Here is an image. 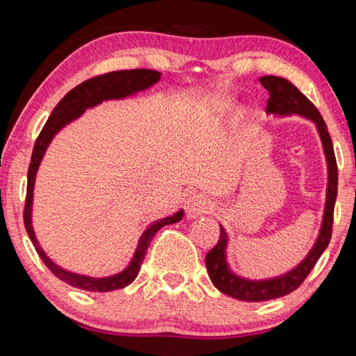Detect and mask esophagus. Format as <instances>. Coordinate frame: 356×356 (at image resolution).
Instances as JSON below:
<instances>
[{"instance_id": "34e87169", "label": "esophagus", "mask_w": 356, "mask_h": 356, "mask_svg": "<svg viewBox=\"0 0 356 356\" xmlns=\"http://www.w3.org/2000/svg\"><path fill=\"white\" fill-rule=\"evenodd\" d=\"M213 209V202L201 193H191L185 200V212L188 218H197L204 213H209Z\"/></svg>"}]
</instances>
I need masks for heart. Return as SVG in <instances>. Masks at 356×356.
<instances>
[{
    "label": "heart",
    "mask_w": 356,
    "mask_h": 356,
    "mask_svg": "<svg viewBox=\"0 0 356 356\" xmlns=\"http://www.w3.org/2000/svg\"><path fill=\"white\" fill-rule=\"evenodd\" d=\"M227 99L221 97V95H213V97H209L204 100V104L201 106V111L204 114H215L222 111V108H226L227 105Z\"/></svg>",
    "instance_id": "1"
}]
</instances>
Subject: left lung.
Here are the masks:
<instances>
[{
    "mask_svg": "<svg viewBox=\"0 0 356 356\" xmlns=\"http://www.w3.org/2000/svg\"><path fill=\"white\" fill-rule=\"evenodd\" d=\"M262 86L267 89L270 99L267 102V113L278 114V116H286V114H300L311 119L316 122L318 135L323 144V152L327 156L328 165V186H327V202H325V212L321 232L316 240V245L312 246L309 254L305 257V261L298 264L297 267L286 275L276 276L272 280L262 281H251L240 278L229 268L226 261V246H227V236L225 229H221L220 240L206 256V267L210 280L213 286L220 292L229 295V297L243 300V301H265L284 297V295L293 292L295 289L301 286V282L306 280V276L311 273L314 268L318 257L327 248L331 240V231H333V213H334V202L337 196V165L333 143L328 134L327 124L321 116L314 104L301 94L291 81L281 76H262L259 78Z\"/></svg>",
    "mask_w": 356,
    "mask_h": 356,
    "instance_id": "8db88e82",
    "label": "left lung"
}]
</instances>
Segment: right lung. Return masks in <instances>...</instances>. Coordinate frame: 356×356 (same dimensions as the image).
Instances as JSON below:
<instances>
[{
    "instance_id": "right-lung-1",
    "label": "right lung",
    "mask_w": 356,
    "mask_h": 356,
    "mask_svg": "<svg viewBox=\"0 0 356 356\" xmlns=\"http://www.w3.org/2000/svg\"><path fill=\"white\" fill-rule=\"evenodd\" d=\"M161 74L156 70L149 69H134V70H118L110 72V74H104L78 84L76 88L72 89L64 95L61 102L55 106V110L51 111V116L44 125V129L35 140L33 155H31V163L28 168V186H26V201H25V212H23V220H25V227L29 238L34 245L35 251H38L39 257L44 261V264L50 268V272L64 282H67L69 286H74L81 289V291L89 292H110L116 291V289H122L129 286L130 282H134L136 278L138 272H140L141 264L146 256V251L150 245V240L154 238L155 232L163 226L172 225L182 220L184 210H179L177 213L172 216H166L150 225L146 231L143 232L138 243V248L131 259L127 268L122 272L113 276H106V278H91V276L76 275L67 272L56 265L50 257H47L45 251L40 248L38 238L34 236V229L31 222V212H33V191H34V182H35V174H38L39 165L44 154L48 147V144L51 143L53 136H55L64 125H67L72 120L80 118L88 108H92L95 105L102 104L104 100L110 99H124L127 95L135 94L143 89H147L160 81Z\"/></svg>"
}]
</instances>
